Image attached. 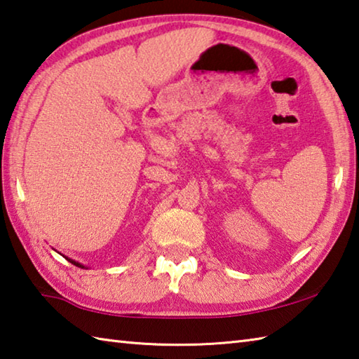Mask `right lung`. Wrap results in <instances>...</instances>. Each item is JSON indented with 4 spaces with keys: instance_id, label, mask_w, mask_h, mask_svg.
<instances>
[{
    "instance_id": "1",
    "label": "right lung",
    "mask_w": 359,
    "mask_h": 359,
    "mask_svg": "<svg viewBox=\"0 0 359 359\" xmlns=\"http://www.w3.org/2000/svg\"><path fill=\"white\" fill-rule=\"evenodd\" d=\"M72 264H74V266H76V267H83V266H81V264H78L76 261H72V259H69Z\"/></svg>"
}]
</instances>
